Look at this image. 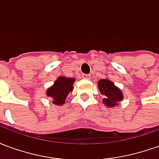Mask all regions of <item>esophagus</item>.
<instances>
[{
  "label": "esophagus",
  "mask_w": 159,
  "mask_h": 159,
  "mask_svg": "<svg viewBox=\"0 0 159 159\" xmlns=\"http://www.w3.org/2000/svg\"><path fill=\"white\" fill-rule=\"evenodd\" d=\"M83 79L89 80L90 79V75H89V74H83Z\"/></svg>",
  "instance_id": "esophagus-1"
}]
</instances>
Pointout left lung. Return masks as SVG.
<instances>
[{
  "label": "left lung",
  "instance_id": "left-lung-1",
  "mask_svg": "<svg viewBox=\"0 0 159 159\" xmlns=\"http://www.w3.org/2000/svg\"><path fill=\"white\" fill-rule=\"evenodd\" d=\"M98 89L100 93L104 95L102 102L107 107L112 108L114 107H117L120 101L123 100L122 90L116 86L111 80L107 78L100 79L98 82Z\"/></svg>",
  "mask_w": 159,
  "mask_h": 159
}]
</instances>
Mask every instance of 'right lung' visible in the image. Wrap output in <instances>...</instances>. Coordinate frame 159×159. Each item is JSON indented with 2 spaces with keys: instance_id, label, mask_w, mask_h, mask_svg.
<instances>
[{
  "instance_id": "add662e5",
  "label": "right lung",
  "mask_w": 159,
  "mask_h": 159,
  "mask_svg": "<svg viewBox=\"0 0 159 159\" xmlns=\"http://www.w3.org/2000/svg\"><path fill=\"white\" fill-rule=\"evenodd\" d=\"M76 79L74 77L59 76L52 86L46 91L47 96L52 98V103L56 106L66 104L68 94L73 90V84Z\"/></svg>"
}]
</instances>
